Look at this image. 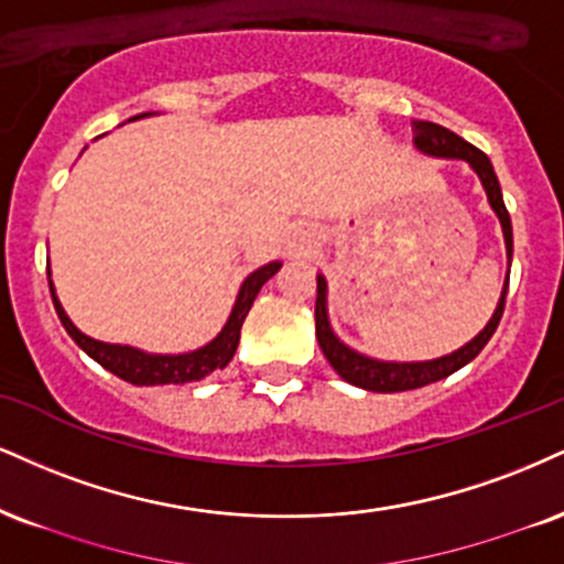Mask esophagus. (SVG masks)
<instances>
[{"instance_id": "esophagus-1", "label": "esophagus", "mask_w": 564, "mask_h": 564, "mask_svg": "<svg viewBox=\"0 0 564 564\" xmlns=\"http://www.w3.org/2000/svg\"><path fill=\"white\" fill-rule=\"evenodd\" d=\"M312 247H315V239L307 234V230H300V234H294L289 239V254H310Z\"/></svg>"}]
</instances>
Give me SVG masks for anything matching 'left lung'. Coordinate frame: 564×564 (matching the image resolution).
<instances>
[{
  "mask_svg": "<svg viewBox=\"0 0 564 564\" xmlns=\"http://www.w3.org/2000/svg\"><path fill=\"white\" fill-rule=\"evenodd\" d=\"M412 133H415V147L423 154H431V158H449V160H465L473 171L478 173L480 183H484L488 205H491L494 213H497L501 223V234H505V247L507 257L512 262V220L510 213H507L505 199H501L499 178L494 173L491 160L486 158L480 149L467 144L465 139H459L457 133H452L449 128L429 123V120H415L412 123ZM507 289H510V270H507L505 289H501L499 304L494 310L491 321L486 323V328L467 341L465 347H459L452 355L438 357V359H425V362H383V359H372L355 351L347 344L341 341L334 334L328 321V283H325L323 275H317V300H315V334L317 344H321L325 359L330 362L338 376L351 386H359L365 391H378V393H393V391H410L420 389V386L436 383L441 378H449L452 372L465 368L467 362H473L480 355V349L486 347L488 338L494 336L497 325L501 321V312H505V300Z\"/></svg>",
  "mask_w": 564,
  "mask_h": 564,
  "instance_id": "1",
  "label": "left lung"
}]
</instances>
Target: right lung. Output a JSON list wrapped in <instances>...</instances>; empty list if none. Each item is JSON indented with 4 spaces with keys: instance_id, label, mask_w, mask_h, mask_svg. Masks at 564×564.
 <instances>
[{
    "instance_id": "obj_1",
    "label": "right lung",
    "mask_w": 564,
    "mask_h": 564,
    "mask_svg": "<svg viewBox=\"0 0 564 564\" xmlns=\"http://www.w3.org/2000/svg\"><path fill=\"white\" fill-rule=\"evenodd\" d=\"M147 115L149 112L135 115L131 120L147 118ZM278 270H281V262H268L262 264V268H257L252 275H247V281H243L239 289V296H236L234 310H230L228 315V323L223 325L220 334H217L209 344H205V347L194 351H183V355H149V351H141L135 347L105 344V341H97V338L80 334L76 325H73L70 317L65 315L63 304H59L57 294H54L52 281H50V291H52L54 310H57L59 315V323L65 325V330L70 334L73 341H76L88 357L97 359L101 368L115 372V376L123 378V381L133 386H165V383L202 381V378L209 376L213 370L226 368L236 355V347H239L243 317H247L249 310H252V302L257 300V294H260V289L278 273Z\"/></svg>"
}]
</instances>
